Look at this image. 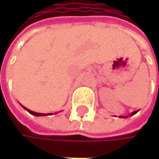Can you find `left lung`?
I'll return each mask as SVG.
<instances>
[{"mask_svg": "<svg viewBox=\"0 0 159 159\" xmlns=\"http://www.w3.org/2000/svg\"><path fill=\"white\" fill-rule=\"evenodd\" d=\"M136 112H137V111H134V112H133V113L131 114V116H133V115H134V114H135ZM120 118H126V117H122V116H120Z\"/></svg>", "mask_w": 159, "mask_h": 159, "instance_id": "1", "label": "left lung"}]
</instances>
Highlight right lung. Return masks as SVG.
I'll return each mask as SVG.
<instances>
[{"instance_id":"obj_1","label":"right lung","mask_w":159,"mask_h":159,"mask_svg":"<svg viewBox=\"0 0 159 159\" xmlns=\"http://www.w3.org/2000/svg\"><path fill=\"white\" fill-rule=\"evenodd\" d=\"M24 109L26 110L29 113H31L32 115H35V116H47V115H52V113H47V114H46V113H38V112H34V111H30V110H28V109H26V108H25V107H24Z\"/></svg>"}]
</instances>
